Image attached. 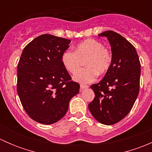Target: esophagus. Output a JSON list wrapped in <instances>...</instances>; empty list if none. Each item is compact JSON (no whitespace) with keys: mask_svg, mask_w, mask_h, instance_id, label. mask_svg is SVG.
I'll return each mask as SVG.
<instances>
[{"mask_svg":"<svg viewBox=\"0 0 152 152\" xmlns=\"http://www.w3.org/2000/svg\"><path fill=\"white\" fill-rule=\"evenodd\" d=\"M89 86L88 85H80V88H81V90H83V89H85V88H87V87H88Z\"/></svg>","mask_w":152,"mask_h":152,"instance_id":"esophagus-1","label":"esophagus"}]
</instances>
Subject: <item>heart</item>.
I'll list each match as a JSON object with an SVG mask.
<instances>
[{
  "label": "heart",
  "mask_w": 152,
  "mask_h": 152,
  "mask_svg": "<svg viewBox=\"0 0 152 152\" xmlns=\"http://www.w3.org/2000/svg\"><path fill=\"white\" fill-rule=\"evenodd\" d=\"M112 54L102 42L88 39L75 48V52L65 50L62 55L64 67L70 73H76L85 62V68L79 70L73 79L82 84H88L95 80L98 75H103L111 66Z\"/></svg>",
  "instance_id": "heart-1"
}]
</instances>
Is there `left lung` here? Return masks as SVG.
<instances>
[{"mask_svg": "<svg viewBox=\"0 0 152 152\" xmlns=\"http://www.w3.org/2000/svg\"><path fill=\"white\" fill-rule=\"evenodd\" d=\"M99 36L110 42L113 59L103 79L90 87L95 97L88 107L96 121L113 125L129 114L137 99L140 63L135 48L121 35L107 31Z\"/></svg>", "mask_w": 152, "mask_h": 152, "instance_id": "obj_1", "label": "left lung"}]
</instances>
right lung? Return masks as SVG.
Here are the masks:
<instances>
[{
  "label": "right lung",
  "instance_id": "right-lung-1",
  "mask_svg": "<svg viewBox=\"0 0 152 152\" xmlns=\"http://www.w3.org/2000/svg\"><path fill=\"white\" fill-rule=\"evenodd\" d=\"M70 39L51 34L37 37L24 48L18 65L17 90L29 117L42 124L60 120L80 86L62 62Z\"/></svg>",
  "mask_w": 152,
  "mask_h": 152
}]
</instances>
